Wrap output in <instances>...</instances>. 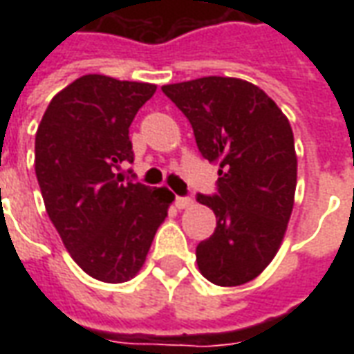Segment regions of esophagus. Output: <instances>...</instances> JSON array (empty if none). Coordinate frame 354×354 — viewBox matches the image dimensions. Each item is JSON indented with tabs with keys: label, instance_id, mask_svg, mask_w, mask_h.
Instances as JSON below:
<instances>
[{
	"label": "esophagus",
	"instance_id": "1",
	"mask_svg": "<svg viewBox=\"0 0 354 354\" xmlns=\"http://www.w3.org/2000/svg\"><path fill=\"white\" fill-rule=\"evenodd\" d=\"M174 205H176V208H180V210H184V208L192 207L193 199L192 197H176Z\"/></svg>",
	"mask_w": 354,
	"mask_h": 354
}]
</instances>
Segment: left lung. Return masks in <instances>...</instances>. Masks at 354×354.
<instances>
[{
  "mask_svg": "<svg viewBox=\"0 0 354 354\" xmlns=\"http://www.w3.org/2000/svg\"><path fill=\"white\" fill-rule=\"evenodd\" d=\"M193 127L201 155L218 169V195H199L216 214L197 246V266L218 286L254 281L282 245L294 208L297 157L288 117L254 83L208 75L162 85Z\"/></svg>",
  "mask_w": 354,
  "mask_h": 354,
  "instance_id": "8db88e82",
  "label": "left lung"
}]
</instances>
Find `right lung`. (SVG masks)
<instances>
[{
	"instance_id": "1",
	"label": "right lung",
	"mask_w": 354,
	"mask_h": 354,
	"mask_svg": "<svg viewBox=\"0 0 354 354\" xmlns=\"http://www.w3.org/2000/svg\"><path fill=\"white\" fill-rule=\"evenodd\" d=\"M157 91L151 83L88 73L70 83L35 132L43 203L73 261L102 282L138 273L174 201L167 187L124 182L134 161L129 127Z\"/></svg>"
}]
</instances>
